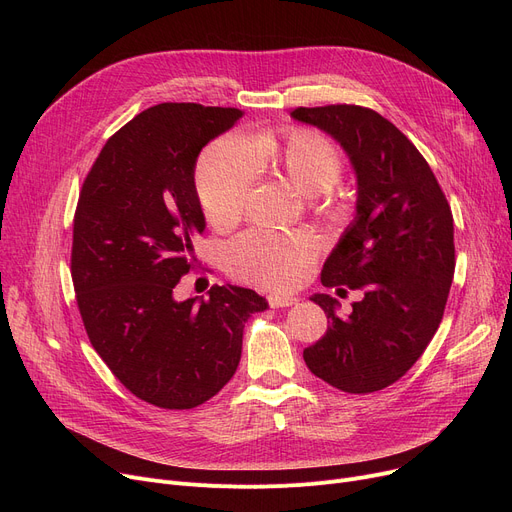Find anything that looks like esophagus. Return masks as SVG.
<instances>
[{
    "mask_svg": "<svg viewBox=\"0 0 512 512\" xmlns=\"http://www.w3.org/2000/svg\"><path fill=\"white\" fill-rule=\"evenodd\" d=\"M267 303H270V307L274 309H280V307H292L294 303H297V299L290 297V294H280V292H274L267 297Z\"/></svg>",
    "mask_w": 512,
    "mask_h": 512,
    "instance_id": "esophagus-1",
    "label": "esophagus"
}]
</instances>
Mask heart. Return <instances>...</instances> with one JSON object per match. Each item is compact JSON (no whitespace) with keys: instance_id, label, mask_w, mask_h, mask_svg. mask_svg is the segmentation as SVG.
<instances>
[{"instance_id":"b5f03b06","label":"heart","mask_w":512,"mask_h":512,"mask_svg":"<svg viewBox=\"0 0 512 512\" xmlns=\"http://www.w3.org/2000/svg\"><path fill=\"white\" fill-rule=\"evenodd\" d=\"M255 166L278 172L321 209L338 211L342 205L328 193L340 180L342 155L324 134L294 128L284 134L261 132L249 143L230 134L213 141L197 166V195L213 226H228L240 218ZM315 255L317 242L307 232L251 230L230 242L226 263L242 280L288 288L301 280Z\"/></svg>"}]
</instances>
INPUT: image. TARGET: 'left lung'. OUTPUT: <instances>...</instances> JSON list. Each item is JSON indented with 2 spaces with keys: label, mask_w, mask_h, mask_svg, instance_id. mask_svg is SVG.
Masks as SVG:
<instances>
[{
  "label": "left lung",
  "mask_w": 512,
  "mask_h": 512,
  "mask_svg": "<svg viewBox=\"0 0 512 512\" xmlns=\"http://www.w3.org/2000/svg\"><path fill=\"white\" fill-rule=\"evenodd\" d=\"M344 149L357 176V215L321 270L324 286L361 288L353 313L313 294L328 332L305 348L311 373L348 394L378 392L405 375L434 338L454 276L452 211L417 147L361 105L297 107Z\"/></svg>",
  "instance_id": "1"
}]
</instances>
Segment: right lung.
<instances>
[{"mask_svg": "<svg viewBox=\"0 0 512 512\" xmlns=\"http://www.w3.org/2000/svg\"><path fill=\"white\" fill-rule=\"evenodd\" d=\"M236 107L159 103L107 139L74 213L72 282L97 355L141 400L193 409L234 375L242 330L267 301L213 286L209 299H174L205 230L195 188L201 149L230 130Z\"/></svg>", "mask_w": 512, "mask_h": 512, "instance_id": "right-lung-1", "label": "right lung"}]
</instances>
